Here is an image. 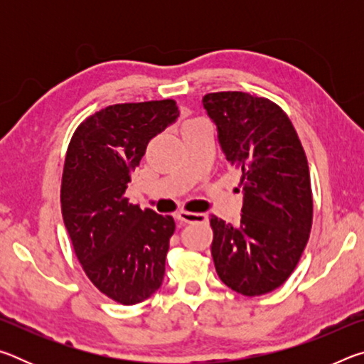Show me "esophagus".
I'll return each mask as SVG.
<instances>
[{"instance_id": "obj_1", "label": "esophagus", "mask_w": 364, "mask_h": 364, "mask_svg": "<svg viewBox=\"0 0 364 364\" xmlns=\"http://www.w3.org/2000/svg\"><path fill=\"white\" fill-rule=\"evenodd\" d=\"M176 218L183 223H205L208 220L207 213H194V212H178Z\"/></svg>"}]
</instances>
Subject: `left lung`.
Masks as SVG:
<instances>
[{
	"mask_svg": "<svg viewBox=\"0 0 364 364\" xmlns=\"http://www.w3.org/2000/svg\"><path fill=\"white\" fill-rule=\"evenodd\" d=\"M230 165L242 171L239 226L212 217V257L220 279L242 295L268 294L292 274L311 231L310 170L284 110L242 91L205 95Z\"/></svg>",
	"mask_w": 364,
	"mask_h": 364,
	"instance_id": "obj_1",
	"label": "left lung"
}]
</instances>
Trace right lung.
I'll return each instance as SVG.
<instances>
[{
    "mask_svg": "<svg viewBox=\"0 0 364 364\" xmlns=\"http://www.w3.org/2000/svg\"><path fill=\"white\" fill-rule=\"evenodd\" d=\"M173 100L114 104L86 119L67 149L60 208L90 281L123 305L162 286L175 220L125 197L147 143L175 123Z\"/></svg>",
    "mask_w": 364,
    "mask_h": 364,
    "instance_id": "add662e5",
    "label": "right lung"
}]
</instances>
